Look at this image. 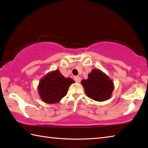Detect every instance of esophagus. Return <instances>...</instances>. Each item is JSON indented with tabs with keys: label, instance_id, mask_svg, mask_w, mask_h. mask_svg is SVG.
I'll list each match as a JSON object with an SVG mask.
<instances>
[{
	"label": "esophagus",
	"instance_id": "obj_1",
	"mask_svg": "<svg viewBox=\"0 0 148 148\" xmlns=\"http://www.w3.org/2000/svg\"><path fill=\"white\" fill-rule=\"evenodd\" d=\"M74 79H75V81L76 83H80V82H81V77H78V76L75 77H74Z\"/></svg>",
	"mask_w": 148,
	"mask_h": 148
}]
</instances>
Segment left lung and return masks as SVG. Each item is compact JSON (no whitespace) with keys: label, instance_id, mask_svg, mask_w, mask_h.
<instances>
[{"label":"left lung","instance_id":"obj_1","mask_svg":"<svg viewBox=\"0 0 148 148\" xmlns=\"http://www.w3.org/2000/svg\"><path fill=\"white\" fill-rule=\"evenodd\" d=\"M88 77L87 79L82 80L81 84L88 98L97 101H103L111 98L114 85L107 75L100 69H94Z\"/></svg>","mask_w":148,"mask_h":148}]
</instances>
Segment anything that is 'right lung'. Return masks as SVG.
I'll return each instance as SVG.
<instances>
[{
  "mask_svg": "<svg viewBox=\"0 0 148 148\" xmlns=\"http://www.w3.org/2000/svg\"><path fill=\"white\" fill-rule=\"evenodd\" d=\"M75 81L65 78L58 69L50 71L40 79L38 86L40 98L45 103H56L66 95L69 87Z\"/></svg>",
  "mask_w": 148,
  "mask_h": 148,
  "instance_id": "1",
  "label": "right lung"
}]
</instances>
